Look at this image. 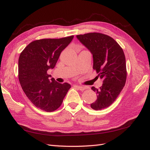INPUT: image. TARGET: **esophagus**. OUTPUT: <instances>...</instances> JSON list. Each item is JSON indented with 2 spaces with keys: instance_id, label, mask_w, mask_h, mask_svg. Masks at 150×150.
I'll use <instances>...</instances> for the list:
<instances>
[{
  "instance_id": "1",
  "label": "esophagus",
  "mask_w": 150,
  "mask_h": 150,
  "mask_svg": "<svg viewBox=\"0 0 150 150\" xmlns=\"http://www.w3.org/2000/svg\"><path fill=\"white\" fill-rule=\"evenodd\" d=\"M75 87L77 88L80 91H84L86 89V88L84 87V86H75Z\"/></svg>"
}]
</instances>
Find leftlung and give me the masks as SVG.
<instances>
[{"label":"left lung","mask_w":150,"mask_h":150,"mask_svg":"<svg viewBox=\"0 0 150 150\" xmlns=\"http://www.w3.org/2000/svg\"><path fill=\"white\" fill-rule=\"evenodd\" d=\"M80 40L93 55V68L103 79L100 89L92 87L97 99L91 104L95 110L109 107L119 96L125 85L127 77L126 58L122 47L112 37L100 33L78 35Z\"/></svg>","instance_id":"left-lung-1"}]
</instances>
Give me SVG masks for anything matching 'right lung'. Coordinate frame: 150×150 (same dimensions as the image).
<instances>
[{
	"label": "right lung",
	"instance_id": "add662e5",
	"mask_svg": "<svg viewBox=\"0 0 150 150\" xmlns=\"http://www.w3.org/2000/svg\"><path fill=\"white\" fill-rule=\"evenodd\" d=\"M74 36L43 39L30 42L18 59V80L27 97L37 108L52 112L58 109L71 88L48 79L47 69L53 68L60 53Z\"/></svg>",
	"mask_w": 150,
	"mask_h": 150
}]
</instances>
